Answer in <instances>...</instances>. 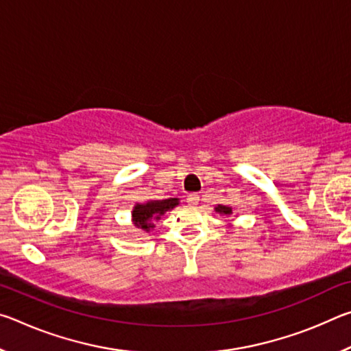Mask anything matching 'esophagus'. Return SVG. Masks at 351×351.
I'll list each match as a JSON object with an SVG mask.
<instances>
[{
    "instance_id": "obj_1",
    "label": "esophagus",
    "mask_w": 351,
    "mask_h": 351,
    "mask_svg": "<svg viewBox=\"0 0 351 351\" xmlns=\"http://www.w3.org/2000/svg\"><path fill=\"white\" fill-rule=\"evenodd\" d=\"M198 199H199V197L197 193H190V195H187V203L190 204V206H197L198 204Z\"/></svg>"
}]
</instances>
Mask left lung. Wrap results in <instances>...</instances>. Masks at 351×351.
<instances>
[{"label":"left lung","instance_id":"8db88e82","mask_svg":"<svg viewBox=\"0 0 351 351\" xmlns=\"http://www.w3.org/2000/svg\"><path fill=\"white\" fill-rule=\"evenodd\" d=\"M215 212L219 213V215H221V217L228 218V217L232 215V207L224 206V204H217V206H215Z\"/></svg>","mask_w":351,"mask_h":351}]
</instances>
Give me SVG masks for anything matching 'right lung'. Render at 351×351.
Masks as SVG:
<instances>
[{
    "label": "right lung",
    "mask_w": 351,
    "mask_h": 351,
    "mask_svg": "<svg viewBox=\"0 0 351 351\" xmlns=\"http://www.w3.org/2000/svg\"><path fill=\"white\" fill-rule=\"evenodd\" d=\"M178 204H180V198L150 199L145 203H136L132 210V221L142 232L150 234L154 229V221L161 219L165 212L175 209Z\"/></svg>",
    "instance_id": "right-lung-1"
}]
</instances>
